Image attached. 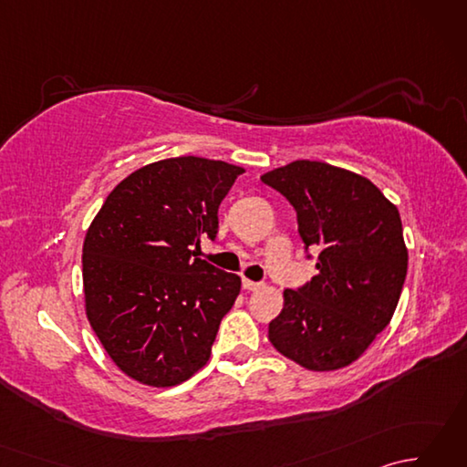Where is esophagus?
<instances>
[{"instance_id": "esophagus-1", "label": "esophagus", "mask_w": 467, "mask_h": 467, "mask_svg": "<svg viewBox=\"0 0 467 467\" xmlns=\"http://www.w3.org/2000/svg\"><path fill=\"white\" fill-rule=\"evenodd\" d=\"M263 286V283H256V281H251V279H243V289L244 291H259Z\"/></svg>"}]
</instances>
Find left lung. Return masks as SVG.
<instances>
[{"label": "left lung", "instance_id": "1", "mask_svg": "<svg viewBox=\"0 0 467 467\" xmlns=\"http://www.w3.org/2000/svg\"><path fill=\"white\" fill-rule=\"evenodd\" d=\"M261 181L293 204L305 251H319V275L283 293L269 341L305 369H341L398 306L408 275L400 211L365 176L327 162L295 161Z\"/></svg>", "mask_w": 467, "mask_h": 467}]
</instances>
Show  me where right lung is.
<instances>
[{
    "label": "right lung",
    "mask_w": 467,
    "mask_h": 467,
    "mask_svg": "<svg viewBox=\"0 0 467 467\" xmlns=\"http://www.w3.org/2000/svg\"><path fill=\"white\" fill-rule=\"evenodd\" d=\"M244 168L198 156L138 168L108 194L86 233V315L120 369L152 387L192 377L211 357L241 276L198 259L218 206Z\"/></svg>",
    "instance_id": "obj_1"
}]
</instances>
